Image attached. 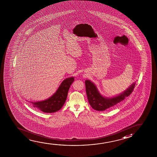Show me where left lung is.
I'll return each instance as SVG.
<instances>
[{"mask_svg": "<svg viewBox=\"0 0 157 157\" xmlns=\"http://www.w3.org/2000/svg\"><path fill=\"white\" fill-rule=\"evenodd\" d=\"M87 97L89 104L93 109L102 111L113 107L130 96L136 85V82L131 85L125 91L112 97H106L100 94L96 84L90 80H85Z\"/></svg>", "mask_w": 157, "mask_h": 157, "instance_id": "obj_1", "label": "left lung"}]
</instances>
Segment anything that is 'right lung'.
I'll list each match as a JSON object with an SVG mask.
<instances>
[{"label": "right lung", "instance_id": "add662e5", "mask_svg": "<svg viewBox=\"0 0 157 157\" xmlns=\"http://www.w3.org/2000/svg\"><path fill=\"white\" fill-rule=\"evenodd\" d=\"M74 80L75 78L73 77L66 78L62 82L52 96L45 100L30 102L33 104V107L45 113H53L59 111L65 104L68 90Z\"/></svg>", "mask_w": 157, "mask_h": 157}]
</instances>
